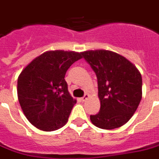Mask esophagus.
<instances>
[{
	"instance_id": "obj_1",
	"label": "esophagus",
	"mask_w": 159,
	"mask_h": 159,
	"mask_svg": "<svg viewBox=\"0 0 159 159\" xmlns=\"http://www.w3.org/2000/svg\"><path fill=\"white\" fill-rule=\"evenodd\" d=\"M89 99V95L88 94H84V97H82V98H81V100H82V101L83 102H84V101H86V100H87V99Z\"/></svg>"
}]
</instances>
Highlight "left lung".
Here are the masks:
<instances>
[{
	"mask_svg": "<svg viewBox=\"0 0 159 159\" xmlns=\"http://www.w3.org/2000/svg\"><path fill=\"white\" fill-rule=\"evenodd\" d=\"M98 80L100 109L91 122L103 129L123 126L134 114L142 99V77L132 63L109 50L81 53Z\"/></svg>",
	"mask_w": 159,
	"mask_h": 159,
	"instance_id": "1",
	"label": "left lung"
}]
</instances>
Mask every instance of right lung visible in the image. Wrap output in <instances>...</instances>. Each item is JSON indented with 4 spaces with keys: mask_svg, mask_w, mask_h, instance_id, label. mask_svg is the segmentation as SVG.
Wrapping results in <instances>:
<instances>
[{
    "mask_svg": "<svg viewBox=\"0 0 159 159\" xmlns=\"http://www.w3.org/2000/svg\"><path fill=\"white\" fill-rule=\"evenodd\" d=\"M81 53L54 50L43 53L22 70L17 80L20 104L30 123L54 131L67 123L76 103L68 91L66 71Z\"/></svg>",
    "mask_w": 159,
    "mask_h": 159,
    "instance_id": "obj_1",
    "label": "right lung"
}]
</instances>
